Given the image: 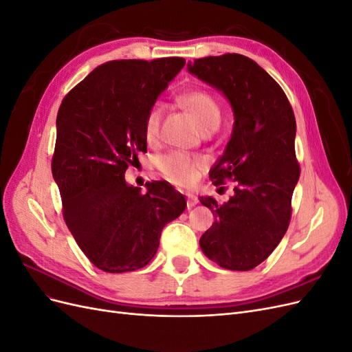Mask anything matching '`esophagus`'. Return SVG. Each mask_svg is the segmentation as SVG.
Listing matches in <instances>:
<instances>
[{
    "label": "esophagus",
    "instance_id": "1",
    "mask_svg": "<svg viewBox=\"0 0 352 352\" xmlns=\"http://www.w3.org/2000/svg\"><path fill=\"white\" fill-rule=\"evenodd\" d=\"M186 198H188V208L195 207L198 202H199L198 197L195 194H192V192H186Z\"/></svg>",
    "mask_w": 352,
    "mask_h": 352
}]
</instances>
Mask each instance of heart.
Here are the masks:
<instances>
[{
    "mask_svg": "<svg viewBox=\"0 0 352 352\" xmlns=\"http://www.w3.org/2000/svg\"><path fill=\"white\" fill-rule=\"evenodd\" d=\"M182 107L194 117L201 132L211 127H217L221 120V107L214 95L204 89H192L179 97ZM163 110L158 102L148 110L144 120V135L150 142L155 141L160 135ZM162 173L177 186L192 185L199 177L202 164L199 160L182 153H172L164 155L158 163Z\"/></svg>",
    "mask_w": 352,
    "mask_h": 352,
    "instance_id": "1",
    "label": "heart"
}]
</instances>
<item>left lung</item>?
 <instances>
[{
    "label": "left lung",
    "instance_id": "1",
    "mask_svg": "<svg viewBox=\"0 0 352 352\" xmlns=\"http://www.w3.org/2000/svg\"><path fill=\"white\" fill-rule=\"evenodd\" d=\"M188 70L225 94L235 116L226 150L210 172L216 186L233 180L235 194L225 204L199 198L216 217L199 247L220 267L247 272L269 257L289 226L300 179L295 116L279 83L248 57H204Z\"/></svg>",
    "mask_w": 352,
    "mask_h": 352
}]
</instances>
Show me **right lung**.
Here are the masks:
<instances>
[{
    "instance_id": "right-lung-1",
    "label": "right lung",
    "mask_w": 352,
    "mask_h": 352,
    "mask_svg": "<svg viewBox=\"0 0 352 352\" xmlns=\"http://www.w3.org/2000/svg\"><path fill=\"white\" fill-rule=\"evenodd\" d=\"M185 63L182 57L109 61L78 83L58 109L51 170L63 217L102 272L146 265L163 228L186 207L184 195L164 180L146 182V194L124 180L138 153L146 151L148 110Z\"/></svg>"
}]
</instances>
